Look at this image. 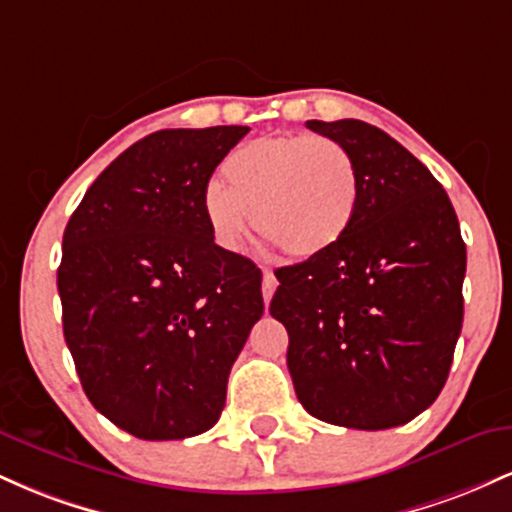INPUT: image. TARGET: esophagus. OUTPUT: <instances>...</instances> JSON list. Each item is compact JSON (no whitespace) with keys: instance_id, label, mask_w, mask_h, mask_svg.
<instances>
[{"instance_id":"esophagus-1","label":"esophagus","mask_w":512,"mask_h":512,"mask_svg":"<svg viewBox=\"0 0 512 512\" xmlns=\"http://www.w3.org/2000/svg\"><path fill=\"white\" fill-rule=\"evenodd\" d=\"M276 284H279V281H276L274 272L264 269V276H262V298H264V303H267V305H269V301H272V296H274V291H276Z\"/></svg>"}]
</instances>
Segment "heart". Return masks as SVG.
<instances>
[{
	"label": "heart",
	"instance_id": "heart-1",
	"mask_svg": "<svg viewBox=\"0 0 512 512\" xmlns=\"http://www.w3.org/2000/svg\"><path fill=\"white\" fill-rule=\"evenodd\" d=\"M221 173L226 185L204 187L202 211L216 245L231 252L252 219L289 255H320L349 231L361 195L354 156L320 134L252 139L228 154Z\"/></svg>",
	"mask_w": 512,
	"mask_h": 512
}]
</instances>
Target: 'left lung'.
I'll return each mask as SVG.
<instances>
[{
    "mask_svg": "<svg viewBox=\"0 0 512 512\" xmlns=\"http://www.w3.org/2000/svg\"><path fill=\"white\" fill-rule=\"evenodd\" d=\"M305 127L349 149L361 195L337 245L274 272L269 313L289 332L296 397L334 426H402L436 402L462 332L460 223L431 170L383 129Z\"/></svg>",
    "mask_w": 512,
    "mask_h": 512,
    "instance_id": "obj_1",
    "label": "left lung"
}]
</instances>
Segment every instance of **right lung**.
<instances>
[{
	"instance_id": "obj_1",
	"label": "right lung",
	"mask_w": 512,
	"mask_h": 512,
	"mask_svg": "<svg viewBox=\"0 0 512 512\" xmlns=\"http://www.w3.org/2000/svg\"><path fill=\"white\" fill-rule=\"evenodd\" d=\"M250 127L161 129L88 187L62 238V327L86 397L142 440L209 431L264 313L262 272L219 248L202 192Z\"/></svg>"
}]
</instances>
